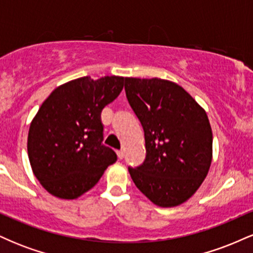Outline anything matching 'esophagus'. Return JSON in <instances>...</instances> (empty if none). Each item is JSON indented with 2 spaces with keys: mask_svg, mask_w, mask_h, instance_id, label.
I'll return each mask as SVG.
<instances>
[{
  "mask_svg": "<svg viewBox=\"0 0 253 253\" xmlns=\"http://www.w3.org/2000/svg\"><path fill=\"white\" fill-rule=\"evenodd\" d=\"M117 155L119 157V159H123L124 158V151L123 150H118Z\"/></svg>",
  "mask_w": 253,
  "mask_h": 253,
  "instance_id": "1",
  "label": "esophagus"
}]
</instances>
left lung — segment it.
I'll list each match as a JSON object with an SVG mask.
<instances>
[{
    "mask_svg": "<svg viewBox=\"0 0 253 253\" xmlns=\"http://www.w3.org/2000/svg\"><path fill=\"white\" fill-rule=\"evenodd\" d=\"M126 97L145 135L143 164L128 167L139 190L159 207H175L199 189L211 163L207 114L178 84L125 78Z\"/></svg>",
    "mask_w": 253,
    "mask_h": 253,
    "instance_id": "1",
    "label": "left lung"
}]
</instances>
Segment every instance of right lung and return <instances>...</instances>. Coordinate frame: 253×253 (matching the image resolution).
<instances>
[{
    "label": "right lung",
    "instance_id": "obj_1",
    "mask_svg": "<svg viewBox=\"0 0 253 253\" xmlns=\"http://www.w3.org/2000/svg\"><path fill=\"white\" fill-rule=\"evenodd\" d=\"M124 77H81L43 101L28 132L34 176L48 193L72 200L91 189L117 153L103 145L101 113L124 88Z\"/></svg>",
    "mask_w": 253,
    "mask_h": 253
}]
</instances>
